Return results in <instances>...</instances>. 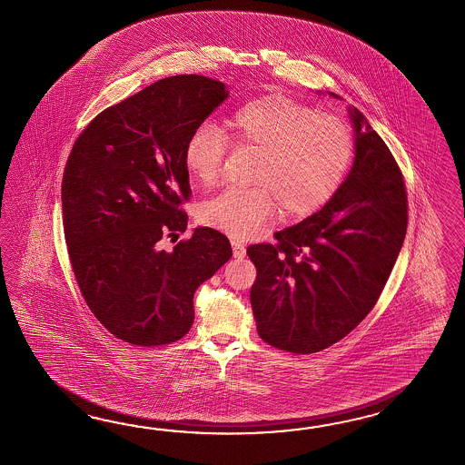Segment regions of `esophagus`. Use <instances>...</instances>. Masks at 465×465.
I'll use <instances>...</instances> for the list:
<instances>
[{"label":"esophagus","instance_id":"esophagus-1","mask_svg":"<svg viewBox=\"0 0 465 465\" xmlns=\"http://www.w3.org/2000/svg\"><path fill=\"white\" fill-rule=\"evenodd\" d=\"M231 244H232V254H234V258L241 260V258H244V256H246V248H244V244H241L238 241H232Z\"/></svg>","mask_w":465,"mask_h":465}]
</instances>
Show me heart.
Listing matches in <instances>:
<instances>
[{
  "label": "heart",
  "mask_w": 465,
  "mask_h": 465,
  "mask_svg": "<svg viewBox=\"0 0 465 465\" xmlns=\"http://www.w3.org/2000/svg\"><path fill=\"white\" fill-rule=\"evenodd\" d=\"M232 143L262 150L251 189H226L199 209L203 224L234 239L262 232L278 209L286 217L319 211L344 180L354 155V140L344 121L282 94L260 95L226 120ZM226 136L205 121L183 146L191 179L213 185L226 158Z\"/></svg>",
  "instance_id": "b5f03b06"
}]
</instances>
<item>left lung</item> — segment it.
<instances>
[{"instance_id": "8db88e82", "label": "left lung", "mask_w": 465, "mask_h": 465, "mask_svg": "<svg viewBox=\"0 0 465 465\" xmlns=\"http://www.w3.org/2000/svg\"><path fill=\"white\" fill-rule=\"evenodd\" d=\"M329 94L341 99V95ZM354 163L319 213L252 244L251 309L264 342L312 354L344 339L381 295L406 234L403 175L356 106Z\"/></svg>"}]
</instances>
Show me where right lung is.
I'll list each match as a JSON object with an SVG mask.
<instances>
[{
    "instance_id": "1",
    "label": "right lung",
    "mask_w": 465,
    "mask_h": 465,
    "mask_svg": "<svg viewBox=\"0 0 465 465\" xmlns=\"http://www.w3.org/2000/svg\"><path fill=\"white\" fill-rule=\"evenodd\" d=\"M229 95L203 75H173L107 107L75 140L62 180L72 270L95 319L133 345L175 342L193 323V293L232 256L229 239L187 229L183 146Z\"/></svg>"
}]
</instances>
